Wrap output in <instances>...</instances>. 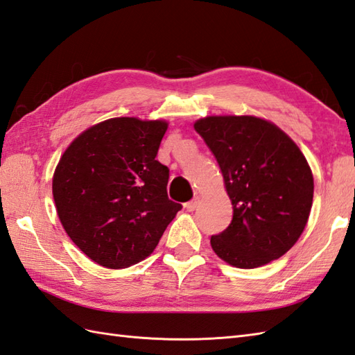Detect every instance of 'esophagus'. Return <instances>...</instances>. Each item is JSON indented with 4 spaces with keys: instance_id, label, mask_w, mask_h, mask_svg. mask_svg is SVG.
Here are the masks:
<instances>
[{
    "instance_id": "obj_1",
    "label": "esophagus",
    "mask_w": 355,
    "mask_h": 355,
    "mask_svg": "<svg viewBox=\"0 0 355 355\" xmlns=\"http://www.w3.org/2000/svg\"><path fill=\"white\" fill-rule=\"evenodd\" d=\"M198 204H200V196H195L192 201H189V202L184 204V207H186L187 211H193L198 207Z\"/></svg>"
}]
</instances>
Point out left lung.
Here are the masks:
<instances>
[{"label": "left lung", "instance_id": "left-lung-1", "mask_svg": "<svg viewBox=\"0 0 355 355\" xmlns=\"http://www.w3.org/2000/svg\"><path fill=\"white\" fill-rule=\"evenodd\" d=\"M195 130L219 164L233 219L210 245L228 265L252 269L277 260L302 234L313 202L304 154L275 123L255 116H207Z\"/></svg>", "mask_w": 355, "mask_h": 355}]
</instances>
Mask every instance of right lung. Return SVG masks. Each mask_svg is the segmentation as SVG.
<instances>
[{
  "label": "right lung",
  "instance_id": "obj_1",
  "mask_svg": "<svg viewBox=\"0 0 355 355\" xmlns=\"http://www.w3.org/2000/svg\"><path fill=\"white\" fill-rule=\"evenodd\" d=\"M166 121L113 118L66 148L53 178L57 215L90 260L122 269L145 260L181 204L168 198L157 157Z\"/></svg>",
  "mask_w": 355,
  "mask_h": 355
}]
</instances>
